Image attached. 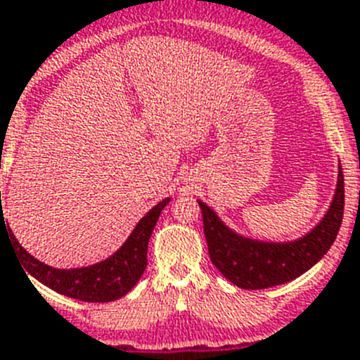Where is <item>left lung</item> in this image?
Here are the masks:
<instances>
[{
  "instance_id": "8db88e82",
  "label": "left lung",
  "mask_w": 360,
  "mask_h": 360,
  "mask_svg": "<svg viewBox=\"0 0 360 360\" xmlns=\"http://www.w3.org/2000/svg\"><path fill=\"white\" fill-rule=\"evenodd\" d=\"M209 256L216 269L236 287L262 290L299 278L328 252L345 212V176L339 164L337 187L328 211L319 224L294 241H262L241 236L198 200Z\"/></svg>"
}]
</instances>
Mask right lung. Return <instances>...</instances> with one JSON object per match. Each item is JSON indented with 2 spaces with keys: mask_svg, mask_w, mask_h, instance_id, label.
Segmentation results:
<instances>
[{
  "mask_svg": "<svg viewBox=\"0 0 360 360\" xmlns=\"http://www.w3.org/2000/svg\"><path fill=\"white\" fill-rule=\"evenodd\" d=\"M169 202L171 198H165L149 209L148 214L136 224L128 240L124 241L122 247L115 254H111L104 262L81 266V269H53L50 265H44L19 245L12 231H8V234H11L12 243L15 245L19 262L32 278H36L39 283L66 297L79 299L86 303H108V301L124 297L142 278L148 266L149 238L157 225L162 209ZM3 225L6 224L1 216L0 231Z\"/></svg>",
  "mask_w": 360,
  "mask_h": 360,
  "instance_id": "1",
  "label": "right lung"
}]
</instances>
